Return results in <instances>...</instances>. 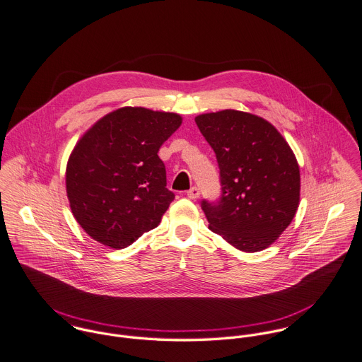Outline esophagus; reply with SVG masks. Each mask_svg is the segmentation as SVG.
I'll list each match as a JSON object with an SVG mask.
<instances>
[{
    "label": "esophagus",
    "instance_id": "esophagus-1",
    "mask_svg": "<svg viewBox=\"0 0 362 362\" xmlns=\"http://www.w3.org/2000/svg\"><path fill=\"white\" fill-rule=\"evenodd\" d=\"M199 196H200V190H199V187H192L190 190H187V197H189V199L194 200V199H197Z\"/></svg>",
    "mask_w": 362,
    "mask_h": 362
}]
</instances>
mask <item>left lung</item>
Listing matches in <instances>:
<instances>
[{
  "mask_svg": "<svg viewBox=\"0 0 362 362\" xmlns=\"http://www.w3.org/2000/svg\"><path fill=\"white\" fill-rule=\"evenodd\" d=\"M216 152L221 196L203 199L210 229L242 252L269 247L299 204V166L283 136L262 117L222 110L196 117Z\"/></svg>",
  "mask_w": 362,
  "mask_h": 362,
  "instance_id": "8db88e82",
  "label": "left lung"
}]
</instances>
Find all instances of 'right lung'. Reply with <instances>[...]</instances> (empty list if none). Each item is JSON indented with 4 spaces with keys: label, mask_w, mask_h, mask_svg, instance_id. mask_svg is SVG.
<instances>
[{
    "label": "right lung",
    "mask_w": 362,
    "mask_h": 362,
    "mask_svg": "<svg viewBox=\"0 0 362 362\" xmlns=\"http://www.w3.org/2000/svg\"><path fill=\"white\" fill-rule=\"evenodd\" d=\"M180 124L175 113L122 107L83 134L66 183L74 217L89 236L123 249L158 226L175 199L158 151Z\"/></svg>",
    "instance_id": "add662e5"
}]
</instances>
